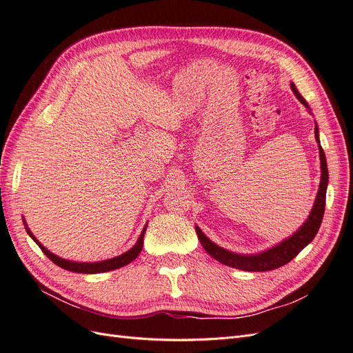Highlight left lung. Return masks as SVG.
Masks as SVG:
<instances>
[{
	"mask_svg": "<svg viewBox=\"0 0 353 353\" xmlns=\"http://www.w3.org/2000/svg\"><path fill=\"white\" fill-rule=\"evenodd\" d=\"M292 90L293 94L296 95V99L301 101L306 109H309L307 103L305 99L299 94L296 85L292 83ZM311 110V109H309ZM315 140L318 143V150H319V160H321V181H319V188H318V194L314 203V208L309 213V216L303 225L299 228L293 236L285 239L284 241L279 243L274 248L265 250L258 254H239V253H232L227 249L219 248L218 244L210 241L205 234L201 232L199 227H196L197 237L201 243L205 250L212 256L213 259H216L218 262L231 266V268L241 270V271H252V272H263V271H271L275 268H280V266L285 265L290 262L293 258L301 253L306 245L314 240L316 236V232L321 227L323 216H324V210H325V193H327V185H328V169H327V160L325 154L321 144H319V135H318V128L315 125Z\"/></svg>",
	"mask_w": 353,
	"mask_h": 353,
	"instance_id": "1",
	"label": "left lung"
}]
</instances>
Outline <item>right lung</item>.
<instances>
[{
	"label": "right lung",
	"instance_id": "obj_1",
	"mask_svg": "<svg viewBox=\"0 0 353 353\" xmlns=\"http://www.w3.org/2000/svg\"><path fill=\"white\" fill-rule=\"evenodd\" d=\"M23 223L26 225V222L23 221ZM145 228L147 225L144 227L143 232L140 234V239H138V241L135 243V245L132 249H130L128 252L122 253L121 256H116V258L113 259H108V261H100V262H72V261H66L63 258H59V256H56L54 253H51L50 250H47L44 245H42L35 237L34 234H32L29 231V228L26 227V231L29 236L34 239V241L39 245L41 250L44 252V254L47 256V258L50 261L54 262L57 266H60V268L63 270H68V271H72V272H81V274H99V272H108V271H113V270H117V268H122V266L131 263L138 254H140L141 249H143V243H144V232H145Z\"/></svg>",
	"mask_w": 353,
	"mask_h": 353
}]
</instances>
